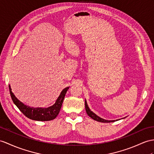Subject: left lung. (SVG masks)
Masks as SVG:
<instances>
[{
    "instance_id": "obj_1",
    "label": "left lung",
    "mask_w": 154,
    "mask_h": 154,
    "mask_svg": "<svg viewBox=\"0 0 154 154\" xmlns=\"http://www.w3.org/2000/svg\"><path fill=\"white\" fill-rule=\"evenodd\" d=\"M85 110H86V112H87L88 115L89 116V117H91L93 119H94V120H95V121L99 122H103V123H109V122H114L115 121L118 120V119L117 120H106V119H104L103 118L99 117L98 116H97L95 114L93 113L92 111L89 110L86 100H85Z\"/></svg>"
}]
</instances>
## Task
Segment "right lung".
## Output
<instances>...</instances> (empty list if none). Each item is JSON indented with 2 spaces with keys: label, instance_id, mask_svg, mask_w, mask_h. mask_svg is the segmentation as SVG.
<instances>
[{
  "label": "right lung",
  "instance_id": "add662e5",
  "mask_svg": "<svg viewBox=\"0 0 154 154\" xmlns=\"http://www.w3.org/2000/svg\"><path fill=\"white\" fill-rule=\"evenodd\" d=\"M9 89L14 103L16 104L17 107L26 117L36 121H50L52 119H54L59 114L65 94L67 90L69 89V87L63 90L53 106L46 108H33L25 105L15 97L12 91V89L10 88V85H9Z\"/></svg>",
  "mask_w": 154,
  "mask_h": 154
}]
</instances>
